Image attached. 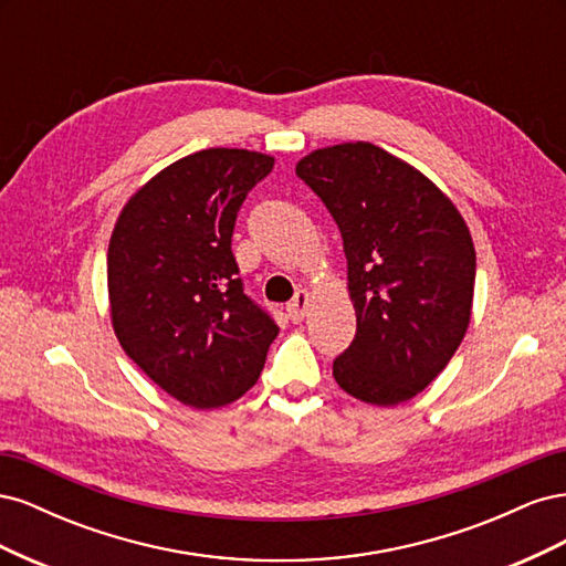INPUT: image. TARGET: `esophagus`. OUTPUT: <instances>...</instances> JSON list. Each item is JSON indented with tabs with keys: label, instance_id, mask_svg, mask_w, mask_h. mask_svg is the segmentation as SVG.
<instances>
[{
	"label": "esophagus",
	"instance_id": "1",
	"mask_svg": "<svg viewBox=\"0 0 566 566\" xmlns=\"http://www.w3.org/2000/svg\"><path fill=\"white\" fill-rule=\"evenodd\" d=\"M306 310H310V293L306 290H297L293 302L287 304V316L293 323H300L306 316Z\"/></svg>",
	"mask_w": 566,
	"mask_h": 566
}]
</instances>
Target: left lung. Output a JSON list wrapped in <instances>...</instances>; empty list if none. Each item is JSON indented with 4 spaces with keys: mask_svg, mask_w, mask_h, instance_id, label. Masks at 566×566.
<instances>
[{
    "mask_svg": "<svg viewBox=\"0 0 566 566\" xmlns=\"http://www.w3.org/2000/svg\"><path fill=\"white\" fill-rule=\"evenodd\" d=\"M297 177L333 214L356 312L337 385L373 406L413 399L447 368L472 316L476 254L455 205L368 142L304 156Z\"/></svg>",
    "mask_w": 566,
    "mask_h": 566,
    "instance_id": "1",
    "label": "left lung"
}]
</instances>
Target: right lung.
<instances>
[{"instance_id":"right-lung-1","label":"right lung","mask_w":566,"mask_h":566,"mask_svg":"<svg viewBox=\"0 0 566 566\" xmlns=\"http://www.w3.org/2000/svg\"><path fill=\"white\" fill-rule=\"evenodd\" d=\"M273 169L245 148H205L136 191L108 245L113 331L132 361L191 408L227 406L256 382L279 325L243 293L231 235Z\"/></svg>"}]
</instances>
